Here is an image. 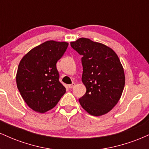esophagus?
Listing matches in <instances>:
<instances>
[{"label":"esophagus","instance_id":"obj_1","mask_svg":"<svg viewBox=\"0 0 149 149\" xmlns=\"http://www.w3.org/2000/svg\"><path fill=\"white\" fill-rule=\"evenodd\" d=\"M74 86H75V83H72V84H71V85H69V88L70 89L73 88Z\"/></svg>","mask_w":149,"mask_h":149}]
</instances>
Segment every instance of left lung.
Segmentation results:
<instances>
[{"label": "left lung", "instance_id": "obj_1", "mask_svg": "<svg viewBox=\"0 0 149 149\" xmlns=\"http://www.w3.org/2000/svg\"><path fill=\"white\" fill-rule=\"evenodd\" d=\"M71 46L83 56L82 82L86 92L79 99L80 105L92 116L107 113L118 102L125 83L118 57L111 47L85 38Z\"/></svg>", "mask_w": 149, "mask_h": 149}]
</instances>
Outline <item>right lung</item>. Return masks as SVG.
<instances>
[{
	"mask_svg": "<svg viewBox=\"0 0 149 149\" xmlns=\"http://www.w3.org/2000/svg\"><path fill=\"white\" fill-rule=\"evenodd\" d=\"M69 43L47 40L31 49L19 64L17 86L29 107L43 113L53 109L66 92L56 64Z\"/></svg>",
	"mask_w": 149,
	"mask_h": 149,
	"instance_id": "right-lung-1",
	"label": "right lung"
}]
</instances>
